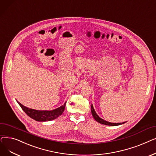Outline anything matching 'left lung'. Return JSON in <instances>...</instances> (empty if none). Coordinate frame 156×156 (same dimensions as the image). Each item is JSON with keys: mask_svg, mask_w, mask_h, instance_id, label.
<instances>
[{"mask_svg": "<svg viewBox=\"0 0 156 156\" xmlns=\"http://www.w3.org/2000/svg\"><path fill=\"white\" fill-rule=\"evenodd\" d=\"M91 113H92V115L94 117V119L97 121L98 122L100 123V124H104V125H107V126H119V125H121V124H122L125 122H118V123H114V122H108L105 120H103V119H101V117H100L98 116V115L96 114V112H95V110L93 108V105L91 104Z\"/></svg>", "mask_w": 156, "mask_h": 156, "instance_id": "8db88e82", "label": "left lung"}]
</instances>
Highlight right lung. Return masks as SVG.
Here are the masks:
<instances>
[{"mask_svg":"<svg viewBox=\"0 0 156 156\" xmlns=\"http://www.w3.org/2000/svg\"><path fill=\"white\" fill-rule=\"evenodd\" d=\"M19 105L23 109L24 112L33 119L39 121V122H45L49 121L51 120H54L56 119L58 116L61 115L65 110L66 102L64 103V105L61 107H58L56 109L52 110H37L32 108H29L27 107H25L20 102H18Z\"/></svg>","mask_w":156,"mask_h":156,"instance_id":"right-lung-1","label":"right lung"}]
</instances>
